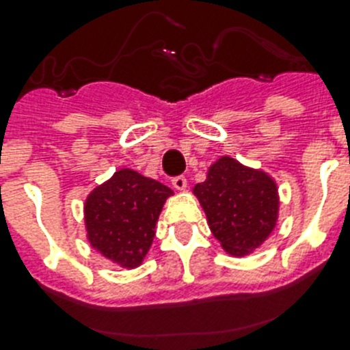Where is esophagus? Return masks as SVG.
I'll use <instances>...</instances> for the list:
<instances>
[{
	"label": "esophagus",
	"mask_w": 350,
	"mask_h": 350,
	"mask_svg": "<svg viewBox=\"0 0 350 350\" xmlns=\"http://www.w3.org/2000/svg\"><path fill=\"white\" fill-rule=\"evenodd\" d=\"M172 187L176 190H185L187 189V178L185 176H176V178H172Z\"/></svg>",
	"instance_id": "esophagus-1"
}]
</instances>
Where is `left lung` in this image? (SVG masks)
Wrapping results in <instances>:
<instances>
[{
  "instance_id": "1",
  "label": "left lung",
  "mask_w": 350,
  "mask_h": 350,
  "mask_svg": "<svg viewBox=\"0 0 350 350\" xmlns=\"http://www.w3.org/2000/svg\"><path fill=\"white\" fill-rule=\"evenodd\" d=\"M193 193L206 211L208 224L222 247L234 256L256 249L278 220V189L261 170L222 157L208 170V180Z\"/></svg>"
}]
</instances>
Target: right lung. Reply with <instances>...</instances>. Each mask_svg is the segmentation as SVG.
I'll return each instance as SVG.
<instances>
[{"label": "right lung", "instance_id": "obj_1", "mask_svg": "<svg viewBox=\"0 0 350 350\" xmlns=\"http://www.w3.org/2000/svg\"><path fill=\"white\" fill-rule=\"evenodd\" d=\"M170 193L169 187L135 170L116 172L85 202L90 245L119 265L139 267L151 247L158 215Z\"/></svg>", "mask_w": 350, "mask_h": 350}]
</instances>
